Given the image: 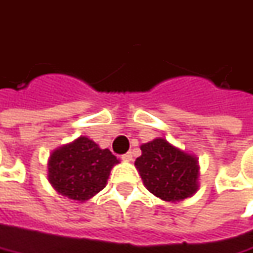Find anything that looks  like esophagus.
<instances>
[{"label":"esophagus","instance_id":"esophagus-1","mask_svg":"<svg viewBox=\"0 0 253 253\" xmlns=\"http://www.w3.org/2000/svg\"><path fill=\"white\" fill-rule=\"evenodd\" d=\"M122 159L125 160V161H131V160H133V153H131V151H127L126 154L122 156Z\"/></svg>","mask_w":253,"mask_h":253}]
</instances>
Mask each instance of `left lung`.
Masks as SVG:
<instances>
[{
	"label": "left lung",
	"instance_id": "obj_1",
	"mask_svg": "<svg viewBox=\"0 0 253 253\" xmlns=\"http://www.w3.org/2000/svg\"><path fill=\"white\" fill-rule=\"evenodd\" d=\"M136 167L151 194L164 201H181L198 188L197 159L172 147L164 138L141 146Z\"/></svg>",
	"mask_w": 253,
	"mask_h": 253
}]
</instances>
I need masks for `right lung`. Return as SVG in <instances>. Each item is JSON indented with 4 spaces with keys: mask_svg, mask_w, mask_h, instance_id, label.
Here are the masks:
<instances>
[{
    "mask_svg": "<svg viewBox=\"0 0 253 253\" xmlns=\"http://www.w3.org/2000/svg\"><path fill=\"white\" fill-rule=\"evenodd\" d=\"M119 160L87 137L58 148L49 159V181L61 195L86 201L105 188L112 167Z\"/></svg>",
    "mask_w": 253,
    "mask_h": 253,
    "instance_id": "1",
    "label": "right lung"
}]
</instances>
